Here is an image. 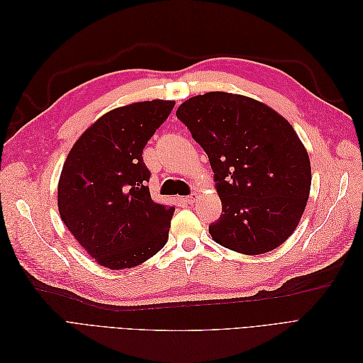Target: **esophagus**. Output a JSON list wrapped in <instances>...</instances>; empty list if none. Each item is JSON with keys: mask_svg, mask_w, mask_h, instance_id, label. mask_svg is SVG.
<instances>
[{"mask_svg": "<svg viewBox=\"0 0 363 363\" xmlns=\"http://www.w3.org/2000/svg\"><path fill=\"white\" fill-rule=\"evenodd\" d=\"M196 196H199V194H196V192H192L191 195L186 196V199H184V203H188V204L195 203V201H196Z\"/></svg>", "mask_w": 363, "mask_h": 363, "instance_id": "obj_1", "label": "esophagus"}]
</instances>
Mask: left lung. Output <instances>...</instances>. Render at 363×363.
Instances as JSON below:
<instances>
[{"label": "left lung", "mask_w": 363, "mask_h": 363, "mask_svg": "<svg viewBox=\"0 0 363 363\" xmlns=\"http://www.w3.org/2000/svg\"><path fill=\"white\" fill-rule=\"evenodd\" d=\"M177 118L206 151L223 213L215 242L244 255L281 245L298 225L311 192L309 155L286 119L244 95L189 98Z\"/></svg>", "instance_id": "1"}]
</instances>
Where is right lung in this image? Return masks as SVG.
I'll return each instance as SVG.
<instances>
[{
	"mask_svg": "<svg viewBox=\"0 0 363 363\" xmlns=\"http://www.w3.org/2000/svg\"><path fill=\"white\" fill-rule=\"evenodd\" d=\"M174 104L152 100L113 108L84 131L63 164L62 221L101 267H138L167 244L175 208L151 200L142 151Z\"/></svg>",
	"mask_w": 363,
	"mask_h": 363,
	"instance_id": "1",
	"label": "right lung"
}]
</instances>
